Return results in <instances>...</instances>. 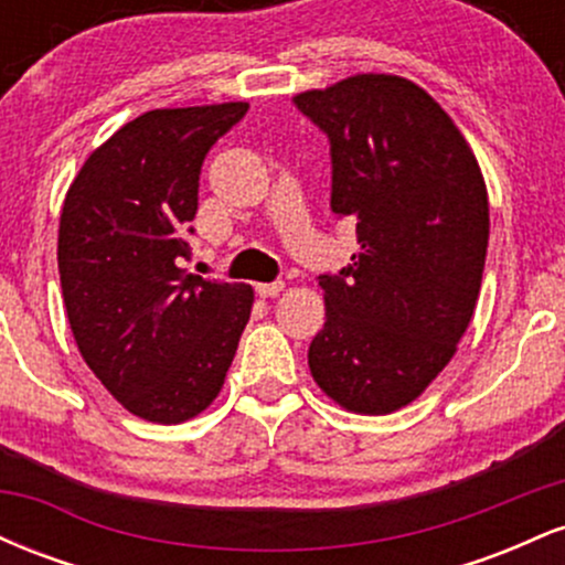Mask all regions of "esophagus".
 <instances>
[{"instance_id": "obj_1", "label": "esophagus", "mask_w": 565, "mask_h": 565, "mask_svg": "<svg viewBox=\"0 0 565 565\" xmlns=\"http://www.w3.org/2000/svg\"><path fill=\"white\" fill-rule=\"evenodd\" d=\"M255 291H257V295H260V297H276V295H281V291H284V284H281V281L257 284Z\"/></svg>"}]
</instances>
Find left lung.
I'll return each mask as SVG.
<instances>
[{
    "mask_svg": "<svg viewBox=\"0 0 565 565\" xmlns=\"http://www.w3.org/2000/svg\"><path fill=\"white\" fill-rule=\"evenodd\" d=\"M332 142V210L359 255L319 276L327 323L308 366L353 414L417 401L457 353L481 291L489 193L470 142L419 84L353 74L295 95Z\"/></svg>",
    "mask_w": 565,
    "mask_h": 565,
    "instance_id": "8db88e82",
    "label": "left lung"
}]
</instances>
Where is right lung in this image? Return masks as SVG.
<instances>
[{"label":"right lung","mask_w":565,"mask_h":565,"mask_svg":"<svg viewBox=\"0 0 565 565\" xmlns=\"http://www.w3.org/2000/svg\"><path fill=\"white\" fill-rule=\"evenodd\" d=\"M249 103L153 108L84 159L63 199L57 270L84 364L135 417L180 425L223 391L249 284L180 268L201 161Z\"/></svg>","instance_id":"obj_1"}]
</instances>
